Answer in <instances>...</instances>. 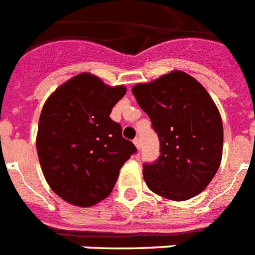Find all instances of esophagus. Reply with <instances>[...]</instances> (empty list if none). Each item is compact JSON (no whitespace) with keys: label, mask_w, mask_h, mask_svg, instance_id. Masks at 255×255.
I'll return each mask as SVG.
<instances>
[{"label":"esophagus","mask_w":255,"mask_h":255,"mask_svg":"<svg viewBox=\"0 0 255 255\" xmlns=\"http://www.w3.org/2000/svg\"><path fill=\"white\" fill-rule=\"evenodd\" d=\"M133 143H134V146L137 147V150H139V148H140V139H139V138H135V139L133 140Z\"/></svg>","instance_id":"esophagus-1"}]
</instances>
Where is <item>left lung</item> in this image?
Returning a JSON list of instances; mask_svg holds the SVG:
<instances>
[{"label": "left lung", "instance_id": "8db88e82", "mask_svg": "<svg viewBox=\"0 0 255 255\" xmlns=\"http://www.w3.org/2000/svg\"><path fill=\"white\" fill-rule=\"evenodd\" d=\"M160 140L155 163L143 164L152 192L174 201L192 199L215 178L223 158V120L207 89L174 70L131 89Z\"/></svg>", "mask_w": 255, "mask_h": 255}]
</instances>
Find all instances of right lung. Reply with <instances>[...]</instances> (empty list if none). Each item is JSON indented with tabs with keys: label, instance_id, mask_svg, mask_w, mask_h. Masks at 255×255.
Listing matches in <instances>:
<instances>
[{
	"label": "right lung",
	"instance_id": "right-lung-1",
	"mask_svg": "<svg viewBox=\"0 0 255 255\" xmlns=\"http://www.w3.org/2000/svg\"><path fill=\"white\" fill-rule=\"evenodd\" d=\"M89 72L59 85L40 112L36 152L44 179L59 197L92 207L111 195L121 167L137 148L109 115L125 96Z\"/></svg>",
	"mask_w": 255,
	"mask_h": 255
}]
</instances>
